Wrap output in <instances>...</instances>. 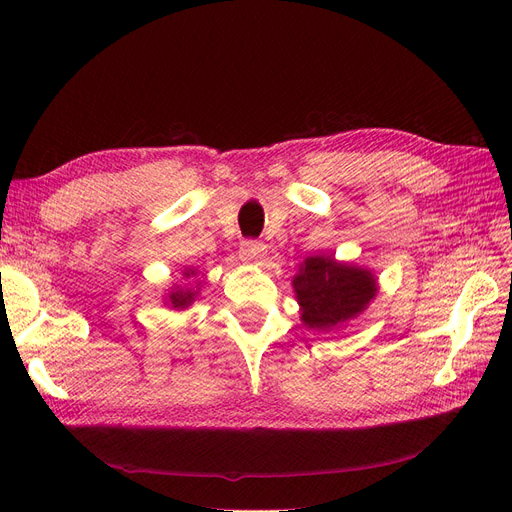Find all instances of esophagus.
I'll list each match as a JSON object with an SVG mask.
<instances>
[{
    "label": "esophagus",
    "mask_w": 512,
    "mask_h": 512,
    "mask_svg": "<svg viewBox=\"0 0 512 512\" xmlns=\"http://www.w3.org/2000/svg\"><path fill=\"white\" fill-rule=\"evenodd\" d=\"M240 253H242V259H245L247 263L261 265L267 259L265 245H261V242H257V240H245V242H242Z\"/></svg>",
    "instance_id": "obj_1"
}]
</instances>
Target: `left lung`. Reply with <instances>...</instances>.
Returning <instances> with one entry per match:
<instances>
[{
	"instance_id": "8db88e82",
	"label": "left lung",
	"mask_w": 512,
	"mask_h": 512,
	"mask_svg": "<svg viewBox=\"0 0 512 512\" xmlns=\"http://www.w3.org/2000/svg\"><path fill=\"white\" fill-rule=\"evenodd\" d=\"M292 288L303 326L330 332L369 307L378 294V278L367 267L338 261L332 255H311L299 265Z\"/></svg>"
}]
</instances>
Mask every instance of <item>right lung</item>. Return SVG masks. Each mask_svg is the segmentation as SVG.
<instances>
[{
  "mask_svg": "<svg viewBox=\"0 0 512 512\" xmlns=\"http://www.w3.org/2000/svg\"><path fill=\"white\" fill-rule=\"evenodd\" d=\"M182 276H184V282L186 284H174L170 290H168V294H166V305L170 307V309H174V311H184V309H188L191 307L197 299H199V294H201V280H193L191 282V278H195L197 276V270L195 267H186V270L182 272Z\"/></svg>",
  "mask_w": 512,
  "mask_h": 512,
  "instance_id": "right-lung-1",
  "label": "right lung"
}]
</instances>
